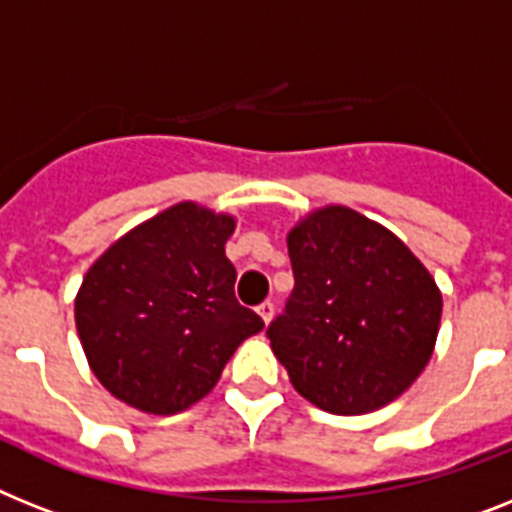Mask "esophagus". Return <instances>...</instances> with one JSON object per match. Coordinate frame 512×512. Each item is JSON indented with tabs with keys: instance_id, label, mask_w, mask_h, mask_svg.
<instances>
[{
	"instance_id": "34e87169",
	"label": "esophagus",
	"mask_w": 512,
	"mask_h": 512,
	"mask_svg": "<svg viewBox=\"0 0 512 512\" xmlns=\"http://www.w3.org/2000/svg\"><path fill=\"white\" fill-rule=\"evenodd\" d=\"M256 314L264 319V324H269V322H272V316H274V306L269 301H264L259 308H256Z\"/></svg>"
}]
</instances>
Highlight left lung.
I'll list each match as a JSON object with an SVG mask.
<instances>
[{"instance_id":"obj_1","label":"left lung","mask_w":512,"mask_h":512,"mask_svg":"<svg viewBox=\"0 0 512 512\" xmlns=\"http://www.w3.org/2000/svg\"><path fill=\"white\" fill-rule=\"evenodd\" d=\"M295 287L266 337L293 387L337 416L400 398L437 345L442 293L403 240L348 206L287 232Z\"/></svg>"}]
</instances>
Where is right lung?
<instances>
[{
    "instance_id": "obj_1",
    "label": "right lung",
    "mask_w": 512,
    "mask_h": 512,
    "mask_svg": "<svg viewBox=\"0 0 512 512\" xmlns=\"http://www.w3.org/2000/svg\"><path fill=\"white\" fill-rule=\"evenodd\" d=\"M232 232V214L180 201L91 264L75 327L109 395L154 416L185 411L214 390L240 342L264 329L235 301Z\"/></svg>"
}]
</instances>
